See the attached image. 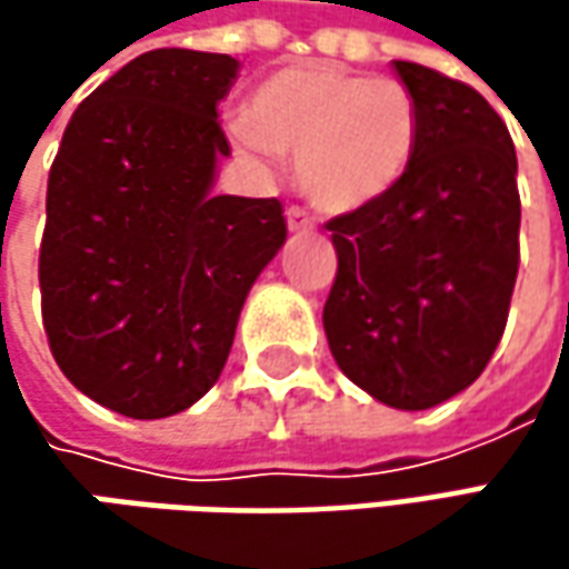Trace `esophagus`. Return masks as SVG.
<instances>
[{
  "mask_svg": "<svg viewBox=\"0 0 569 569\" xmlns=\"http://www.w3.org/2000/svg\"><path fill=\"white\" fill-rule=\"evenodd\" d=\"M284 218H288V230H295V233H307V230H313V218L307 214V208L291 206L284 211Z\"/></svg>",
  "mask_w": 569,
  "mask_h": 569,
  "instance_id": "34e87169",
  "label": "esophagus"
}]
</instances>
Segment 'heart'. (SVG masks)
<instances>
[{
    "mask_svg": "<svg viewBox=\"0 0 569 569\" xmlns=\"http://www.w3.org/2000/svg\"><path fill=\"white\" fill-rule=\"evenodd\" d=\"M418 100L399 78H373L326 62H300L266 76L230 139L252 158L295 154L310 202L348 214L399 187L418 151Z\"/></svg>",
    "mask_w": 569,
    "mask_h": 569,
    "instance_id": "1",
    "label": "heart"
}]
</instances>
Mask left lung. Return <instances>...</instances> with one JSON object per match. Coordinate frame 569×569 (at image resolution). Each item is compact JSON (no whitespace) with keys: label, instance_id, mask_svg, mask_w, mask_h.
Instances as JSON below:
<instances>
[{"label":"left lung","instance_id":"obj_1","mask_svg":"<svg viewBox=\"0 0 569 569\" xmlns=\"http://www.w3.org/2000/svg\"><path fill=\"white\" fill-rule=\"evenodd\" d=\"M418 100V151L399 187L326 228L339 272L322 326L341 373L421 411L481 377L519 272L516 148L471 84L396 59Z\"/></svg>","mask_w":569,"mask_h":569}]
</instances>
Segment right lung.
I'll return each instance as SVG.
<instances>
[{"label": "right lung", "instance_id": "1", "mask_svg": "<svg viewBox=\"0 0 569 569\" xmlns=\"http://www.w3.org/2000/svg\"><path fill=\"white\" fill-rule=\"evenodd\" d=\"M233 78L224 53L136 56L78 103L50 167L37 266L47 341L76 389L126 418L206 396L288 237L278 199L211 196Z\"/></svg>", "mask_w": 569, "mask_h": 569}]
</instances>
